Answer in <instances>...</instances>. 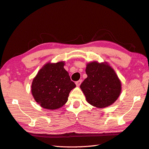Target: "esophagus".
<instances>
[{
  "instance_id": "1",
  "label": "esophagus",
  "mask_w": 149,
  "mask_h": 149,
  "mask_svg": "<svg viewBox=\"0 0 149 149\" xmlns=\"http://www.w3.org/2000/svg\"><path fill=\"white\" fill-rule=\"evenodd\" d=\"M81 83H82V81L81 80H79V81L75 82V84H76L77 86H79L80 85H81Z\"/></svg>"
}]
</instances>
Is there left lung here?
Segmentation results:
<instances>
[{
  "mask_svg": "<svg viewBox=\"0 0 149 149\" xmlns=\"http://www.w3.org/2000/svg\"><path fill=\"white\" fill-rule=\"evenodd\" d=\"M88 75L80 88L87 102L99 108L111 105L121 93V82L107 63L92 61L86 68Z\"/></svg>",
  "mask_w": 149,
  "mask_h": 149,
  "instance_id": "8db88e82",
  "label": "left lung"
}]
</instances>
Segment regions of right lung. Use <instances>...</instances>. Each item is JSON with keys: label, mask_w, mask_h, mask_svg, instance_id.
Here are the masks:
<instances>
[{"label": "right lung", "mask_w": 149, "mask_h": 149, "mask_svg": "<svg viewBox=\"0 0 149 149\" xmlns=\"http://www.w3.org/2000/svg\"><path fill=\"white\" fill-rule=\"evenodd\" d=\"M65 62L47 63L33 79L31 92L41 107L56 109L65 105L70 91L76 85L64 68Z\"/></svg>", "instance_id": "add662e5"}]
</instances>
